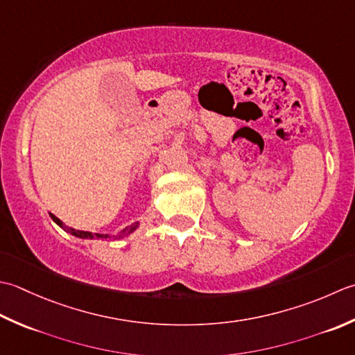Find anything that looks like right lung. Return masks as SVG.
<instances>
[{
	"instance_id": "right-lung-1",
	"label": "right lung",
	"mask_w": 355,
	"mask_h": 355,
	"mask_svg": "<svg viewBox=\"0 0 355 355\" xmlns=\"http://www.w3.org/2000/svg\"><path fill=\"white\" fill-rule=\"evenodd\" d=\"M52 219L58 223V225H60L64 231H67V233H71L73 236H76V237H83V239H95V237H110L108 234H93V233H89V231H79V230H75V228H70V227H67V225H64V223L56 218V216H53L52 214ZM137 228V222H135V223H132V225L130 227H125L124 230L121 231V233L118 234L119 237H122V236H127V234H130V233H133V231Z\"/></svg>"
}]
</instances>
